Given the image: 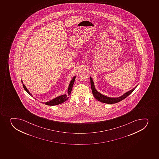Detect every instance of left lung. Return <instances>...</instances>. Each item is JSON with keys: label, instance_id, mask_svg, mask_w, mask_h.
Here are the masks:
<instances>
[{"label": "left lung", "instance_id": "8db88e82", "mask_svg": "<svg viewBox=\"0 0 159 159\" xmlns=\"http://www.w3.org/2000/svg\"><path fill=\"white\" fill-rule=\"evenodd\" d=\"M90 81H91V86L92 91L93 93V96L96 98L98 101L101 102H104L106 104H115L116 102H119L124 98H125L126 97L129 96V95L131 93L133 92L136 88L138 86L139 84H137L134 88L132 89V90H129V91L126 92L125 93L122 95L121 96L117 98H111V97H109V96H106L100 93L96 90L95 87L94 83L93 81V79L91 77H90Z\"/></svg>", "mask_w": 159, "mask_h": 159}]
</instances>
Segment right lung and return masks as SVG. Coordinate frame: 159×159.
Segmentation results:
<instances>
[{
    "label": "right lung",
    "instance_id": "1",
    "mask_svg": "<svg viewBox=\"0 0 159 159\" xmlns=\"http://www.w3.org/2000/svg\"><path fill=\"white\" fill-rule=\"evenodd\" d=\"M75 77H76L75 75V76H74V77H73V78L71 79V80L70 81V83H69L68 88L67 94H65L57 96V98H54L53 99H51L50 101L47 102H44L43 103L47 105L55 106L61 104V103H63V102H64L65 101H67L68 98V96L70 94L71 92V90H72V87H73L74 82H75ZM21 81H22V83L23 84V86L24 90H25L27 92V93H29V94L30 95V96L34 98L33 95L32 93H31V92H30V91L27 89L26 87L25 86V84H23V81L22 80H21ZM35 99H36V98H35Z\"/></svg>",
    "mask_w": 159,
    "mask_h": 159
}]
</instances>
